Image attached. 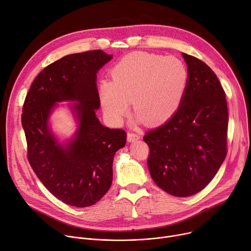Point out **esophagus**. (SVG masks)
Wrapping results in <instances>:
<instances>
[{
	"instance_id": "34e87169",
	"label": "esophagus",
	"mask_w": 251,
	"mask_h": 251,
	"mask_svg": "<svg viewBox=\"0 0 251 251\" xmlns=\"http://www.w3.org/2000/svg\"><path fill=\"white\" fill-rule=\"evenodd\" d=\"M139 138H140V136L137 135V134H135V133L129 132L127 134V140H128V142H135V141H137Z\"/></svg>"
}]
</instances>
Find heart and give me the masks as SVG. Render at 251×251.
I'll return each mask as SVG.
<instances>
[{
  "mask_svg": "<svg viewBox=\"0 0 251 251\" xmlns=\"http://www.w3.org/2000/svg\"><path fill=\"white\" fill-rule=\"evenodd\" d=\"M104 80L99 95L107 117L119 123L128 113L130 101L137 120L160 124L169 120L184 99L189 72L174 57L135 52L121 59Z\"/></svg>",
  "mask_w": 251,
  "mask_h": 251,
  "instance_id": "1",
  "label": "heart"
}]
</instances>
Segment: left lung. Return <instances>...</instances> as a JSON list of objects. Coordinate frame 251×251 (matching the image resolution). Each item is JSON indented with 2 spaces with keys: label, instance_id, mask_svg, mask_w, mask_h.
<instances>
[{
  "label": "left lung",
  "instance_id": "obj_1",
  "mask_svg": "<svg viewBox=\"0 0 251 251\" xmlns=\"http://www.w3.org/2000/svg\"><path fill=\"white\" fill-rule=\"evenodd\" d=\"M189 81L179 109L143 137L150 149L148 168L155 184L176 197L206 187L227 154L228 110L215 73L201 60L182 53Z\"/></svg>",
  "mask_w": 251,
  "mask_h": 251
}]
</instances>
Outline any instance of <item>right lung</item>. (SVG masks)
I'll return each mask as SVG.
<instances>
[{
    "mask_svg": "<svg viewBox=\"0 0 251 251\" xmlns=\"http://www.w3.org/2000/svg\"><path fill=\"white\" fill-rule=\"evenodd\" d=\"M112 57L94 50L50 64L32 83L23 106L30 165L44 186L71 206H91L106 194L114 155L126 144V132L103 126L95 113L100 107L96 74ZM64 100L75 102L71 107L78 127L72 140L62 145L49 118Z\"/></svg>",
    "mask_w": 251,
    "mask_h": 251,
    "instance_id": "obj_1",
    "label": "right lung"
}]
</instances>
